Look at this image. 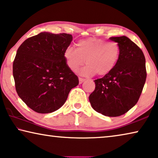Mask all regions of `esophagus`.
I'll return each instance as SVG.
<instances>
[{"mask_svg": "<svg viewBox=\"0 0 158 158\" xmlns=\"http://www.w3.org/2000/svg\"><path fill=\"white\" fill-rule=\"evenodd\" d=\"M85 81V79L83 78H81V77H79V84H82L83 83V81Z\"/></svg>", "mask_w": 158, "mask_h": 158, "instance_id": "obj_1", "label": "esophagus"}]
</instances>
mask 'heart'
I'll return each mask as SVG.
<instances>
[{
    "label": "heart",
    "instance_id": "heart-1",
    "mask_svg": "<svg viewBox=\"0 0 158 158\" xmlns=\"http://www.w3.org/2000/svg\"><path fill=\"white\" fill-rule=\"evenodd\" d=\"M63 56L67 66L72 71H77L86 60L87 65L80 74L86 76L97 74L102 77L110 73L117 65L121 56V47L117 42L91 37L77 42V49L70 46L67 47Z\"/></svg>",
    "mask_w": 158,
    "mask_h": 158
}]
</instances>
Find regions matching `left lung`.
Returning <instances> with one entry per match:
<instances>
[{"label":"left lung","instance_id":"8db88e82","mask_svg":"<svg viewBox=\"0 0 158 158\" xmlns=\"http://www.w3.org/2000/svg\"><path fill=\"white\" fill-rule=\"evenodd\" d=\"M121 47V56L114 69L95 80L89 96L91 106L107 117H118L137 103L146 79V59L141 48L128 37H110Z\"/></svg>","mask_w":158,"mask_h":158}]
</instances>
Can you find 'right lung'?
I'll return each instance as SVG.
<instances>
[{"mask_svg":"<svg viewBox=\"0 0 158 158\" xmlns=\"http://www.w3.org/2000/svg\"><path fill=\"white\" fill-rule=\"evenodd\" d=\"M72 41L71 34L44 31L25 40L17 50L12 66L16 91L34 111L57 110L79 84L63 56Z\"/></svg>","mask_w":158,"mask_h":158,"instance_id":"obj_1","label":"right lung"}]
</instances>
